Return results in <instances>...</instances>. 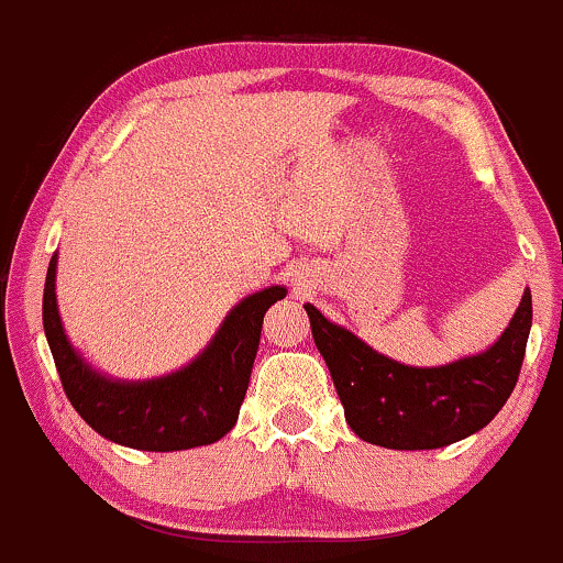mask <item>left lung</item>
<instances>
[{
    "label": "left lung",
    "mask_w": 563,
    "mask_h": 563,
    "mask_svg": "<svg viewBox=\"0 0 563 563\" xmlns=\"http://www.w3.org/2000/svg\"><path fill=\"white\" fill-rule=\"evenodd\" d=\"M302 308L350 429L389 451H434L490 424L517 387L532 329V292L525 289L495 345L445 366H406L323 319L310 302Z\"/></svg>",
    "instance_id": "8db88e82"
}]
</instances>
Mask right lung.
I'll list each match as a JSON object with an SVG mask.
<instances>
[{
	"label": "right lung",
	"instance_id": "right-lung-1",
	"mask_svg": "<svg viewBox=\"0 0 563 563\" xmlns=\"http://www.w3.org/2000/svg\"><path fill=\"white\" fill-rule=\"evenodd\" d=\"M57 253L44 282V334L59 382L78 416L104 440L134 451L170 453L213 445L240 419L266 310L287 287L261 289L236 302L213 340L178 372L155 379H115L70 345L57 308Z\"/></svg>",
	"mask_w": 563,
	"mask_h": 563
}]
</instances>
